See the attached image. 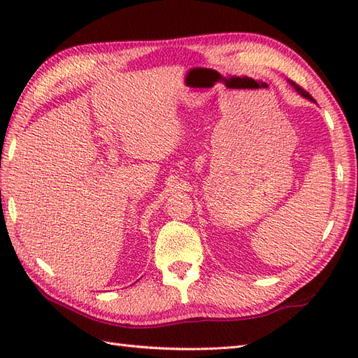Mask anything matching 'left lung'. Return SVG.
<instances>
[{
    "label": "left lung",
    "instance_id": "obj_1",
    "mask_svg": "<svg viewBox=\"0 0 358 358\" xmlns=\"http://www.w3.org/2000/svg\"><path fill=\"white\" fill-rule=\"evenodd\" d=\"M289 83H291V85L294 86V89H295L296 92H299L300 95H303V96H305V98H308V100H313V96H310V95L306 92L305 89H301L299 85H295V83H292V81H289Z\"/></svg>",
    "mask_w": 358,
    "mask_h": 358
}]
</instances>
